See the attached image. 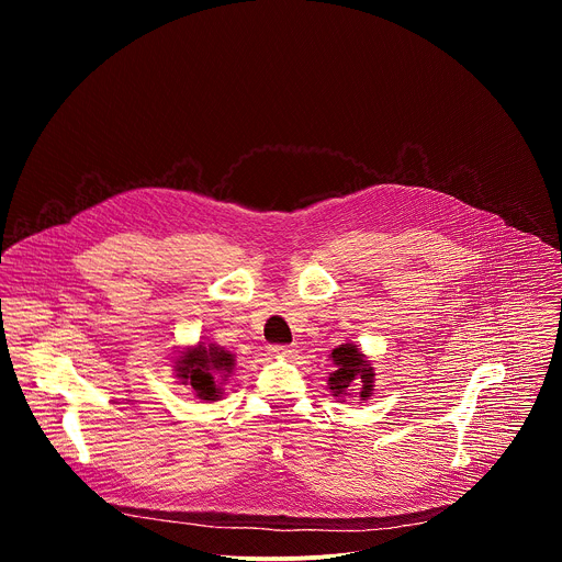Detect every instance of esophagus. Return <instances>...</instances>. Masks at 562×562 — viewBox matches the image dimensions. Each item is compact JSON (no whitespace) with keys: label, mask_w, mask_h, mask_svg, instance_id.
<instances>
[{"label":"esophagus","mask_w":562,"mask_h":562,"mask_svg":"<svg viewBox=\"0 0 562 562\" xmlns=\"http://www.w3.org/2000/svg\"><path fill=\"white\" fill-rule=\"evenodd\" d=\"M271 353L278 356V358H293L297 353V349L295 347H286V345H273Z\"/></svg>","instance_id":"1"}]
</instances>
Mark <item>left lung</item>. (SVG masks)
<instances>
[{
    "label": "left lung",
    "instance_id": "8db88e82",
    "mask_svg": "<svg viewBox=\"0 0 562 562\" xmlns=\"http://www.w3.org/2000/svg\"><path fill=\"white\" fill-rule=\"evenodd\" d=\"M336 371L329 378V389L336 397L351 395V386L358 382L360 384V397L367 400L373 386V369L364 360V356L356 349V345H340L331 353Z\"/></svg>",
    "mask_w": 562,
    "mask_h": 562
}]
</instances>
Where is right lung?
<instances>
[{
    "instance_id": "obj_1",
    "label": "right lung",
    "mask_w": 562,
    "mask_h": 562,
    "mask_svg": "<svg viewBox=\"0 0 562 562\" xmlns=\"http://www.w3.org/2000/svg\"><path fill=\"white\" fill-rule=\"evenodd\" d=\"M235 367V360L228 351L211 345L204 347L198 345L195 349H189L180 362H178V378L187 380V384L193 386L195 395L200 400H217L220 397V378L224 380L226 373Z\"/></svg>"
}]
</instances>
